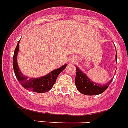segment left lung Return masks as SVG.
Masks as SVG:
<instances>
[{
    "instance_id": "1",
    "label": "left lung",
    "mask_w": 128,
    "mask_h": 128,
    "mask_svg": "<svg viewBox=\"0 0 128 128\" xmlns=\"http://www.w3.org/2000/svg\"><path fill=\"white\" fill-rule=\"evenodd\" d=\"M116 60L117 62V54L116 55ZM76 68V74L75 78V84L78 92H80V93L83 94L84 95L94 96L103 93L108 88L112 81V79L107 84L99 85L98 84L92 82L88 77L84 73H83L82 71H81L77 66Z\"/></svg>"
}]
</instances>
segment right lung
Segmentation results:
<instances>
[{
  "mask_svg": "<svg viewBox=\"0 0 128 128\" xmlns=\"http://www.w3.org/2000/svg\"><path fill=\"white\" fill-rule=\"evenodd\" d=\"M19 42L20 40L18 41L16 47L15 48L13 56V68L16 77L18 80V82L25 89L31 90L34 92L44 93L49 91L50 90L52 89L54 84H55L58 75L66 68L67 64H64V66H61L60 68L52 70L49 74L42 77L29 78L28 77L22 75L17 64V55L19 50Z\"/></svg>",
  "mask_w": 128,
  "mask_h": 128,
  "instance_id": "right-lung-1",
  "label": "right lung"
}]
</instances>
